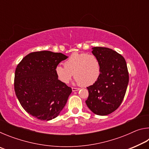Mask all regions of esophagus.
I'll list each match as a JSON object with an SVG mask.
<instances>
[{"mask_svg":"<svg viewBox=\"0 0 149 149\" xmlns=\"http://www.w3.org/2000/svg\"><path fill=\"white\" fill-rule=\"evenodd\" d=\"M72 91H73V92L77 91H79V88H75V87H72Z\"/></svg>","mask_w":149,"mask_h":149,"instance_id":"obj_1","label":"esophagus"}]
</instances>
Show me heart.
<instances>
[{"instance_id":"1","label":"heart","mask_w":149,"mask_h":149,"mask_svg":"<svg viewBox=\"0 0 149 149\" xmlns=\"http://www.w3.org/2000/svg\"><path fill=\"white\" fill-rule=\"evenodd\" d=\"M57 65L55 74L63 84H68L74 74L75 81L84 87L92 85L100 77L101 68L99 60L94 54L74 53L64 62Z\"/></svg>"}]
</instances>
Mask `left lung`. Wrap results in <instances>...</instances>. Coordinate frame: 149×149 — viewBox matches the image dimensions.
I'll use <instances>...</instances> for the list:
<instances>
[{"label": "left lung", "mask_w": 149, "mask_h": 149, "mask_svg": "<svg viewBox=\"0 0 149 149\" xmlns=\"http://www.w3.org/2000/svg\"><path fill=\"white\" fill-rule=\"evenodd\" d=\"M92 53L99 60L101 72L98 80L87 87L86 104L94 113L107 116L122 102L129 83L126 62L122 55L106 47H93Z\"/></svg>", "instance_id": "left-lung-1"}]
</instances>
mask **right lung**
Returning a JSON list of instances; mask_svg holds the SVG:
<instances>
[{
    "label": "right lung",
    "mask_w": 149,
    "mask_h": 149,
    "mask_svg": "<svg viewBox=\"0 0 149 149\" xmlns=\"http://www.w3.org/2000/svg\"><path fill=\"white\" fill-rule=\"evenodd\" d=\"M67 56L51 51L34 52L20 62L15 71L14 90L20 104L40 120L59 115L72 93L55 74V68Z\"/></svg>",
    "instance_id": "obj_1"
}]
</instances>
